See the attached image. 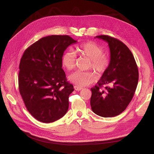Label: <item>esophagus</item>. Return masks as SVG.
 Listing matches in <instances>:
<instances>
[{
    "instance_id": "obj_1",
    "label": "esophagus",
    "mask_w": 154,
    "mask_h": 154,
    "mask_svg": "<svg viewBox=\"0 0 154 154\" xmlns=\"http://www.w3.org/2000/svg\"><path fill=\"white\" fill-rule=\"evenodd\" d=\"M74 88L75 89L76 91H81L82 89V87H78L77 85H74Z\"/></svg>"
}]
</instances>
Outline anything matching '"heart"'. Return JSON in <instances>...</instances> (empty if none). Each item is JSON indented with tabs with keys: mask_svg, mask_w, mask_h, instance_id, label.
Listing matches in <instances>:
<instances>
[{
	"mask_svg": "<svg viewBox=\"0 0 154 154\" xmlns=\"http://www.w3.org/2000/svg\"><path fill=\"white\" fill-rule=\"evenodd\" d=\"M78 53L82 56L91 60L90 67L98 73H103L109 66V60L103 54V49L92 42L82 44L78 48ZM62 66L67 71H71L76 65V54L72 49L64 53L62 57ZM69 81L79 87L87 86L97 80V76L92 71H76L69 76Z\"/></svg>",
	"mask_w": 154,
	"mask_h": 154,
	"instance_id": "obj_1",
	"label": "heart"
}]
</instances>
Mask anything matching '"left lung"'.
Listing matches in <instances>:
<instances>
[{"label": "left lung", "mask_w": 154, "mask_h": 154, "mask_svg": "<svg viewBox=\"0 0 154 154\" xmlns=\"http://www.w3.org/2000/svg\"><path fill=\"white\" fill-rule=\"evenodd\" d=\"M95 38L108 43L110 60L97 85L91 88V109L101 117H114L123 112L132 99L138 83V69L132 52L122 42L107 35ZM106 85L110 86L105 91L100 90Z\"/></svg>", "instance_id": "1"}]
</instances>
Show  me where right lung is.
I'll use <instances>...</instances> for the list:
<instances>
[{"label": "right lung", "mask_w": 154, "mask_h": 154, "mask_svg": "<svg viewBox=\"0 0 154 154\" xmlns=\"http://www.w3.org/2000/svg\"><path fill=\"white\" fill-rule=\"evenodd\" d=\"M77 42L68 35H51L36 41L23 54L18 87L27 110L39 122H55L67 113L73 85L67 81L62 57Z\"/></svg>", "instance_id": "add662e5"}]
</instances>
